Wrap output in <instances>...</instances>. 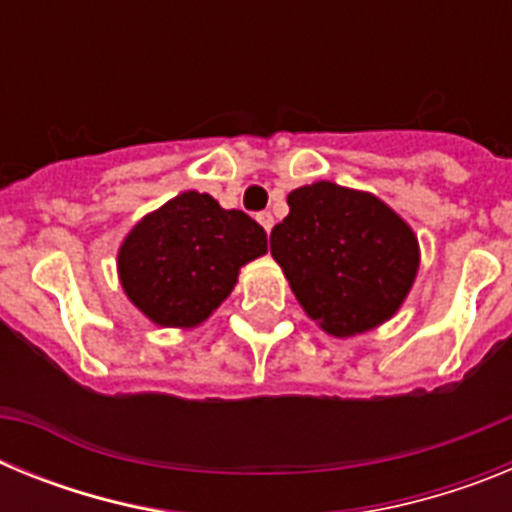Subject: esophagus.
Returning <instances> with one entry per match:
<instances>
[{
  "label": "esophagus",
  "instance_id": "esophagus-1",
  "mask_svg": "<svg viewBox=\"0 0 512 512\" xmlns=\"http://www.w3.org/2000/svg\"><path fill=\"white\" fill-rule=\"evenodd\" d=\"M256 220H259L261 228H264L266 233H271V228H274V215H271V212H259V215H256Z\"/></svg>",
  "mask_w": 512,
  "mask_h": 512
}]
</instances>
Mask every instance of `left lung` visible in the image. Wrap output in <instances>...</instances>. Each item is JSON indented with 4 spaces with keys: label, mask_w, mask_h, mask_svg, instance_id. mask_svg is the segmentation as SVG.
<instances>
[{
    "label": "left lung",
    "mask_w": 512,
    "mask_h": 512,
    "mask_svg": "<svg viewBox=\"0 0 512 512\" xmlns=\"http://www.w3.org/2000/svg\"><path fill=\"white\" fill-rule=\"evenodd\" d=\"M287 205L271 256L302 310L336 338L390 320L418 274L413 228L374 194L333 182L295 189Z\"/></svg>",
    "instance_id": "left-lung-1"
}]
</instances>
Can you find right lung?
I'll return each instance as SVG.
<instances>
[{
  "mask_svg": "<svg viewBox=\"0 0 512 512\" xmlns=\"http://www.w3.org/2000/svg\"><path fill=\"white\" fill-rule=\"evenodd\" d=\"M264 253V228L246 212L223 210L210 194L182 192L125 235L117 274L148 320L194 328L233 292L241 266Z\"/></svg>",
  "mask_w": 512,
  "mask_h": 512,
  "instance_id": "add662e5",
  "label": "right lung"
}]
</instances>
